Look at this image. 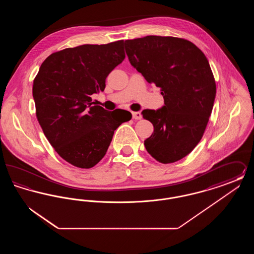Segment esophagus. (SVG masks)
I'll return each mask as SVG.
<instances>
[{
	"label": "esophagus",
	"mask_w": 254,
	"mask_h": 254,
	"mask_svg": "<svg viewBox=\"0 0 254 254\" xmlns=\"http://www.w3.org/2000/svg\"><path fill=\"white\" fill-rule=\"evenodd\" d=\"M132 118L135 119V120H140L142 118L141 112H139V111H134V112H132Z\"/></svg>",
	"instance_id": "34e87169"
}]
</instances>
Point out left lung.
Returning <instances> with one entry per match:
<instances>
[{
	"instance_id": "obj_1",
	"label": "left lung",
	"mask_w": 254,
	"mask_h": 254,
	"mask_svg": "<svg viewBox=\"0 0 254 254\" xmlns=\"http://www.w3.org/2000/svg\"><path fill=\"white\" fill-rule=\"evenodd\" d=\"M125 49L130 64L161 88L165 100L162 109L142 112L154 127L145 148L159 163L177 162L201 141L212 111L216 84L208 61L191 42L177 37L127 40Z\"/></svg>"
}]
</instances>
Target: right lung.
<instances>
[{
    "mask_svg": "<svg viewBox=\"0 0 254 254\" xmlns=\"http://www.w3.org/2000/svg\"><path fill=\"white\" fill-rule=\"evenodd\" d=\"M126 57L124 41L83 45L54 52L43 62L33 81L37 120L55 151L67 163L90 169L106 155L118 119L92 102L106 79Z\"/></svg>",
    "mask_w": 254,
    "mask_h": 254,
    "instance_id": "1",
    "label": "right lung"
}]
</instances>
